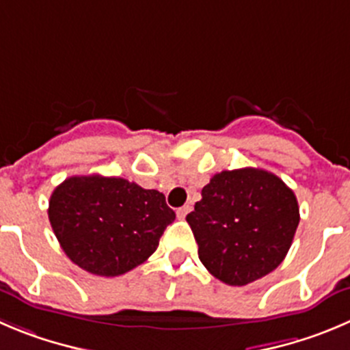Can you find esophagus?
<instances>
[{
  "mask_svg": "<svg viewBox=\"0 0 350 350\" xmlns=\"http://www.w3.org/2000/svg\"><path fill=\"white\" fill-rule=\"evenodd\" d=\"M190 205H183V207H179L178 211H176V214H178V217L179 219H185L186 217V214H188V212H190Z\"/></svg>",
  "mask_w": 350,
  "mask_h": 350,
  "instance_id": "esophagus-1",
  "label": "esophagus"
}]
</instances>
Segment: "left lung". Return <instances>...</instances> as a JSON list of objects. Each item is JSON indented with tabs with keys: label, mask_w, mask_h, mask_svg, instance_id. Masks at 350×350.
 <instances>
[{
	"label": "left lung",
	"mask_w": 350,
	"mask_h": 350,
	"mask_svg": "<svg viewBox=\"0 0 350 350\" xmlns=\"http://www.w3.org/2000/svg\"><path fill=\"white\" fill-rule=\"evenodd\" d=\"M186 221L208 273L243 286L283 262L300 215L295 193L278 176L245 167L215 174Z\"/></svg>",
	"instance_id": "obj_1"
}]
</instances>
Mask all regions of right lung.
I'll list each match as a JSON object with an SVG mask.
<instances>
[{"mask_svg":"<svg viewBox=\"0 0 350 350\" xmlns=\"http://www.w3.org/2000/svg\"><path fill=\"white\" fill-rule=\"evenodd\" d=\"M48 217L72 262L98 276H119L155 252L176 214L160 191L90 174L55 188Z\"/></svg>","mask_w":350,"mask_h":350,"instance_id":"obj_1","label":"right lung"}]
</instances>
